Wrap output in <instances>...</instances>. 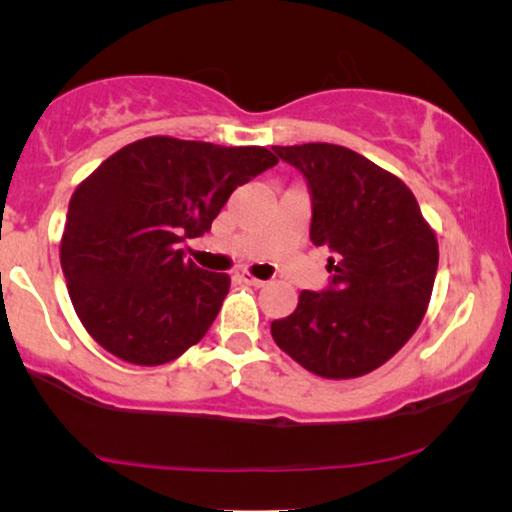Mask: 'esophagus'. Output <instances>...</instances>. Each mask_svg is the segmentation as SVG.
Wrapping results in <instances>:
<instances>
[{
    "mask_svg": "<svg viewBox=\"0 0 512 512\" xmlns=\"http://www.w3.org/2000/svg\"><path fill=\"white\" fill-rule=\"evenodd\" d=\"M240 279H242V282H247L249 286H263V284H265L263 279H258V277H254V275H249V272H242Z\"/></svg>",
    "mask_w": 512,
    "mask_h": 512,
    "instance_id": "34e87169",
    "label": "esophagus"
}]
</instances>
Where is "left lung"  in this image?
I'll list each match as a JSON object with an SVG mask.
<instances>
[{
	"mask_svg": "<svg viewBox=\"0 0 512 512\" xmlns=\"http://www.w3.org/2000/svg\"><path fill=\"white\" fill-rule=\"evenodd\" d=\"M312 198L310 240L331 251V282L300 291L270 333L314 375L347 380L389 361L422 324L438 242L401 179L338 144L272 146Z\"/></svg>",
	"mask_w": 512,
	"mask_h": 512,
	"instance_id": "obj_1",
	"label": "left lung"
}]
</instances>
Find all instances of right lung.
Wrapping results in <instances>:
<instances>
[{
	"mask_svg": "<svg viewBox=\"0 0 512 512\" xmlns=\"http://www.w3.org/2000/svg\"><path fill=\"white\" fill-rule=\"evenodd\" d=\"M277 165L263 146L146 137L69 200L60 265L81 324L118 359L160 366L205 338L230 277L186 261L230 193Z\"/></svg>",
	"mask_w": 512,
	"mask_h": 512,
	"instance_id": "1",
	"label": "right lung"
}]
</instances>
